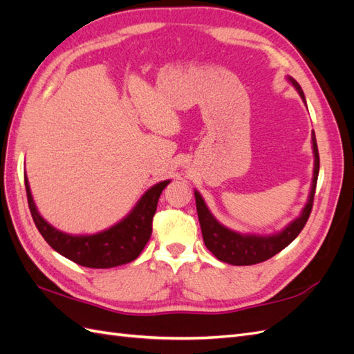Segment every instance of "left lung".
I'll list each match as a JSON object with an SVG mask.
<instances>
[{
	"instance_id": "8db88e82",
	"label": "left lung",
	"mask_w": 354,
	"mask_h": 354,
	"mask_svg": "<svg viewBox=\"0 0 354 354\" xmlns=\"http://www.w3.org/2000/svg\"><path fill=\"white\" fill-rule=\"evenodd\" d=\"M287 80L295 86L299 95H301V98L304 100V103L306 104L305 94L301 85H299L296 80L290 76H287ZM311 143H313V153H314V170H313L310 196H308V201L297 218H295L292 223H288L283 230H279L277 233H270V234L239 233L225 227V225H223L212 215V212L209 211V207L206 206L201 193H198L197 189H194L197 215H198V223H201V229L203 234V242L206 248L209 250L216 259L233 266H250V265L261 263V261H265L278 254L281 250H284L297 238V234L302 232L308 218H310L313 202H314L317 178H319V169H320L319 149H317V140H315L314 131L311 133Z\"/></svg>"
}]
</instances>
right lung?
<instances>
[{
  "instance_id": "1",
  "label": "right lung",
  "mask_w": 354,
  "mask_h": 354,
  "mask_svg": "<svg viewBox=\"0 0 354 354\" xmlns=\"http://www.w3.org/2000/svg\"><path fill=\"white\" fill-rule=\"evenodd\" d=\"M24 175L32 220L44 241L61 256L93 269L121 266L139 257L151 238L152 216L157 211L160 194L170 183V179L161 180L148 188L133 209L109 229L93 234H71L58 230L43 218L34 203L26 171Z\"/></svg>"
}]
</instances>
